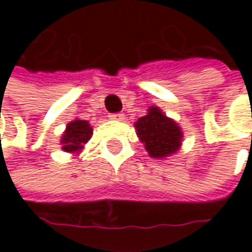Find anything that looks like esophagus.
<instances>
[{"label": "esophagus", "mask_w": 252, "mask_h": 252, "mask_svg": "<svg viewBox=\"0 0 252 252\" xmlns=\"http://www.w3.org/2000/svg\"><path fill=\"white\" fill-rule=\"evenodd\" d=\"M109 118H111V120H115V121H123V120L126 118V115H124L123 112H115V114H111Z\"/></svg>", "instance_id": "34e87169"}]
</instances>
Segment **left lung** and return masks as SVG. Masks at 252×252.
Segmentation results:
<instances>
[{"mask_svg": "<svg viewBox=\"0 0 252 252\" xmlns=\"http://www.w3.org/2000/svg\"><path fill=\"white\" fill-rule=\"evenodd\" d=\"M135 129L149 155L156 159L174 155L181 144V128L156 106H152L147 115L135 123Z\"/></svg>", "mask_w": 252, "mask_h": 252, "instance_id": "left-lung-1", "label": "left lung"}]
</instances>
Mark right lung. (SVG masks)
I'll use <instances>...</instances> for the list:
<instances>
[{
    "mask_svg": "<svg viewBox=\"0 0 252 252\" xmlns=\"http://www.w3.org/2000/svg\"><path fill=\"white\" fill-rule=\"evenodd\" d=\"M92 126L87 121L83 120H76L67 126V129L63 135L61 144L63 150L65 152H77L86 144L92 135Z\"/></svg>",
    "mask_w": 252,
    "mask_h": 252,
    "instance_id": "right-lung-1",
    "label": "right lung"
}]
</instances>
